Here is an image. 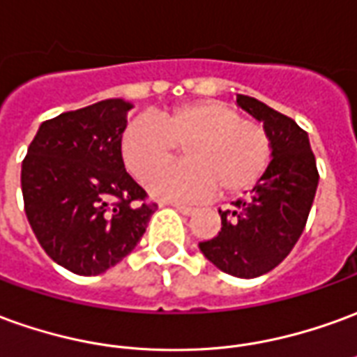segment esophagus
<instances>
[{
    "mask_svg": "<svg viewBox=\"0 0 357 357\" xmlns=\"http://www.w3.org/2000/svg\"><path fill=\"white\" fill-rule=\"evenodd\" d=\"M176 211H179L181 214H193L195 213V206H191V204H179V203H174L172 204Z\"/></svg>",
    "mask_w": 357,
    "mask_h": 357,
    "instance_id": "esophagus-1",
    "label": "esophagus"
}]
</instances>
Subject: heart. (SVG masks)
<instances>
[{
    "label": "heart",
    "instance_id": "1",
    "mask_svg": "<svg viewBox=\"0 0 357 357\" xmlns=\"http://www.w3.org/2000/svg\"><path fill=\"white\" fill-rule=\"evenodd\" d=\"M184 146L187 162L155 171ZM127 170L139 179L149 172L146 187L170 201H195L245 193L265 176L273 156V143L259 121L241 118L236 108L218 100L179 104L158 121L135 118L119 141Z\"/></svg>",
    "mask_w": 357,
    "mask_h": 357
}]
</instances>
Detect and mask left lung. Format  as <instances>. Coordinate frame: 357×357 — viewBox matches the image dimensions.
I'll use <instances>...</instances> for the list:
<instances>
[{"label": "left lung", "mask_w": 357, "mask_h": 357, "mask_svg": "<svg viewBox=\"0 0 357 357\" xmlns=\"http://www.w3.org/2000/svg\"><path fill=\"white\" fill-rule=\"evenodd\" d=\"M238 106L263 121L273 143V160L248 197L220 213L218 236L201 241L203 255L222 273L255 278L288 257L305 228L319 172L307 133L296 121L251 96Z\"/></svg>", "instance_id": "obj_1"}]
</instances>
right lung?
I'll return each instance as SVG.
<instances>
[{
	"label": "right lung",
	"mask_w": 357,
	"mask_h": 357,
	"mask_svg": "<svg viewBox=\"0 0 357 357\" xmlns=\"http://www.w3.org/2000/svg\"><path fill=\"white\" fill-rule=\"evenodd\" d=\"M133 108L109 98L40 126L22 160L24 213L42 249L81 276L106 273L143 238L156 203L126 172L119 141Z\"/></svg>",
	"instance_id": "add662e5"
}]
</instances>
